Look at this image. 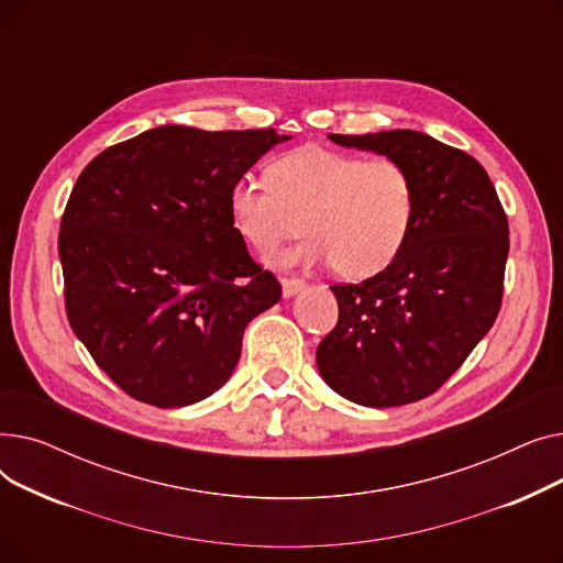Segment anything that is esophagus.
Returning <instances> with one entry per match:
<instances>
[{"mask_svg":"<svg viewBox=\"0 0 563 563\" xmlns=\"http://www.w3.org/2000/svg\"><path fill=\"white\" fill-rule=\"evenodd\" d=\"M306 287V280L301 278H283V297L289 299L294 294H299Z\"/></svg>","mask_w":563,"mask_h":563,"instance_id":"1","label":"esophagus"}]
</instances>
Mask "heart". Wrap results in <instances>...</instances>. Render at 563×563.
Here are the masks:
<instances>
[{
  "label": "heart",
  "instance_id": "heart-1",
  "mask_svg": "<svg viewBox=\"0 0 563 563\" xmlns=\"http://www.w3.org/2000/svg\"><path fill=\"white\" fill-rule=\"evenodd\" d=\"M228 210L257 253H272L306 228L310 236L283 255L285 264H333L338 276L363 280L388 269L406 246L418 185L399 159L306 145L276 157L266 180L240 177Z\"/></svg>",
  "mask_w": 563,
  "mask_h": 563
}]
</instances>
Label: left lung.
<instances>
[{
	"mask_svg": "<svg viewBox=\"0 0 563 563\" xmlns=\"http://www.w3.org/2000/svg\"><path fill=\"white\" fill-rule=\"evenodd\" d=\"M408 166L418 214L399 257L331 285L340 317L317 346L321 378L349 401L390 408L433 395L490 331L505 291L509 221L484 166L429 134H329Z\"/></svg>",
	"mask_w": 563,
	"mask_h": 563,
	"instance_id": "1",
	"label": "left lung"
}]
</instances>
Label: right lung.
I'll use <instances>...</instances> for the list:
<instances>
[{"label":"right lung","instance_id":"add662e5","mask_svg":"<svg viewBox=\"0 0 563 563\" xmlns=\"http://www.w3.org/2000/svg\"><path fill=\"white\" fill-rule=\"evenodd\" d=\"M287 139L162 125L77 177L58 232L66 314L130 397L157 408L210 397L240 363L249 321L280 301V283L232 225L228 194Z\"/></svg>","mask_w":563,"mask_h":563}]
</instances>
